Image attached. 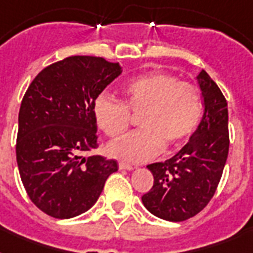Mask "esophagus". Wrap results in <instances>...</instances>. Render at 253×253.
Here are the masks:
<instances>
[{
  "instance_id": "obj_1",
  "label": "esophagus",
  "mask_w": 253,
  "mask_h": 253,
  "mask_svg": "<svg viewBox=\"0 0 253 253\" xmlns=\"http://www.w3.org/2000/svg\"><path fill=\"white\" fill-rule=\"evenodd\" d=\"M119 169H125V170H132V169H134V167L130 166V164H127V163L121 162L119 163Z\"/></svg>"
}]
</instances>
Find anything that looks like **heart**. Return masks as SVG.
I'll use <instances>...</instances> for the list:
<instances>
[{
	"mask_svg": "<svg viewBox=\"0 0 253 253\" xmlns=\"http://www.w3.org/2000/svg\"><path fill=\"white\" fill-rule=\"evenodd\" d=\"M125 102L101 95L95 99L93 114L98 127L110 138L128 130L131 114H142V130L110 143L107 152L128 163H143L156 158L166 148L188 140L200 125L204 113L202 93L196 85L181 83L169 73L156 72L130 81L123 87Z\"/></svg>",
	"mask_w": 253,
	"mask_h": 253,
	"instance_id": "1",
	"label": "heart"
}]
</instances>
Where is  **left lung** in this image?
Here are the masks:
<instances>
[{
  "label": "left lung",
  "instance_id": "8db88e82",
  "mask_svg": "<svg viewBox=\"0 0 253 253\" xmlns=\"http://www.w3.org/2000/svg\"><path fill=\"white\" fill-rule=\"evenodd\" d=\"M197 80L205 106L197 130L173 158L147 166L154 186L142 197L143 205L170 222H182L204 210L215 194L228 156L227 101L205 71Z\"/></svg>",
  "mask_w": 253,
  "mask_h": 253
}]
</instances>
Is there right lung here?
<instances>
[{
    "mask_svg": "<svg viewBox=\"0 0 253 253\" xmlns=\"http://www.w3.org/2000/svg\"><path fill=\"white\" fill-rule=\"evenodd\" d=\"M122 73L103 57L71 56L45 67L30 84L18 115L17 163L34 205L47 215L68 219L97 202L118 163L95 150L97 97Z\"/></svg>",
    "mask_w": 253,
    "mask_h": 253,
    "instance_id": "obj_1",
    "label": "right lung"
}]
</instances>
